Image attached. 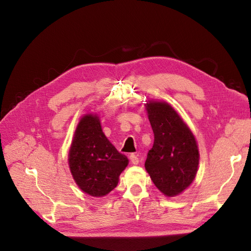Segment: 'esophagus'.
<instances>
[{
	"mask_svg": "<svg viewBox=\"0 0 251 251\" xmlns=\"http://www.w3.org/2000/svg\"><path fill=\"white\" fill-rule=\"evenodd\" d=\"M130 161L133 163V164H138L139 163V158L136 156L135 154H131L130 155Z\"/></svg>",
	"mask_w": 251,
	"mask_h": 251,
	"instance_id": "1",
	"label": "esophagus"
}]
</instances>
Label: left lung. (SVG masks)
<instances>
[{"label": "left lung", "instance_id": "left-lung-1", "mask_svg": "<svg viewBox=\"0 0 251 251\" xmlns=\"http://www.w3.org/2000/svg\"><path fill=\"white\" fill-rule=\"evenodd\" d=\"M147 110L154 144L144 166L159 191L174 197L195 179L199 164L198 147L193 133L170 104L150 102Z\"/></svg>", "mask_w": 251, "mask_h": 251}]
</instances>
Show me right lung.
Returning a JSON list of instances; mask_svg holds the SVG:
<instances>
[{
	"label": "right lung",
	"mask_w": 251,
	"mask_h": 251,
	"mask_svg": "<svg viewBox=\"0 0 251 251\" xmlns=\"http://www.w3.org/2000/svg\"><path fill=\"white\" fill-rule=\"evenodd\" d=\"M127 162L102 133L97 116L89 114L81 118L71 144L69 166L82 192L93 197L109 194Z\"/></svg>",
	"instance_id": "1"
}]
</instances>
